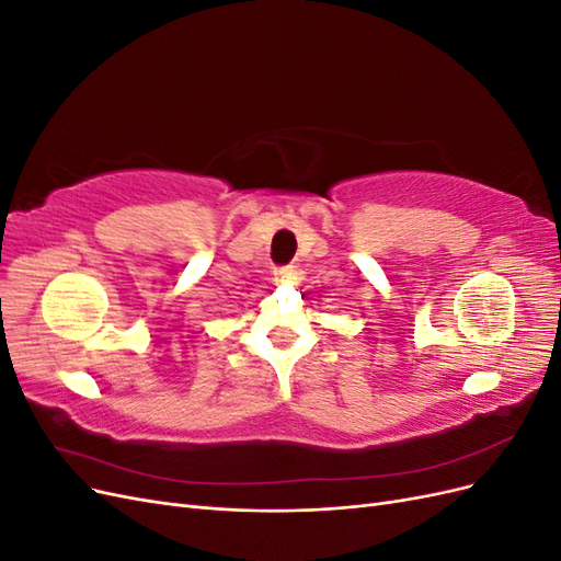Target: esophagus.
I'll return each mask as SVG.
<instances>
[{
  "label": "esophagus",
  "instance_id": "1",
  "mask_svg": "<svg viewBox=\"0 0 561 561\" xmlns=\"http://www.w3.org/2000/svg\"><path fill=\"white\" fill-rule=\"evenodd\" d=\"M274 276H276L278 283H287V280L293 278V268L290 266H280V268L274 271Z\"/></svg>",
  "mask_w": 561,
  "mask_h": 561
}]
</instances>
